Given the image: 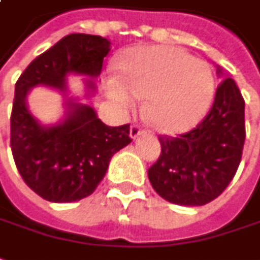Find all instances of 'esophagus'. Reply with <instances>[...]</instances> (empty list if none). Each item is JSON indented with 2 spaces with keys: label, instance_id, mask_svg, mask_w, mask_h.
Here are the masks:
<instances>
[{
  "label": "esophagus",
  "instance_id": "esophagus-1",
  "mask_svg": "<svg viewBox=\"0 0 260 260\" xmlns=\"http://www.w3.org/2000/svg\"><path fill=\"white\" fill-rule=\"evenodd\" d=\"M142 134H144V131L141 129L138 125H132V126H131L129 137L132 138V139H137V138L139 137V135H142Z\"/></svg>",
  "mask_w": 260,
  "mask_h": 260
}]
</instances>
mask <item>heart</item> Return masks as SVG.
Segmentation results:
<instances>
[{
	"label": "heart",
	"instance_id": "b5f03b06",
	"mask_svg": "<svg viewBox=\"0 0 260 260\" xmlns=\"http://www.w3.org/2000/svg\"><path fill=\"white\" fill-rule=\"evenodd\" d=\"M122 79L109 77L105 91L123 112L146 100L145 116L155 129L178 135L195 128L211 109L215 77L204 61L174 47H139L119 59Z\"/></svg>",
	"mask_w": 260,
	"mask_h": 260
}]
</instances>
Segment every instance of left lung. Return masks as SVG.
I'll return each instance as SVG.
<instances>
[{"instance_id": "8db88e82", "label": "left lung", "mask_w": 260, "mask_h": 260, "mask_svg": "<svg viewBox=\"0 0 260 260\" xmlns=\"http://www.w3.org/2000/svg\"><path fill=\"white\" fill-rule=\"evenodd\" d=\"M216 89L209 114L179 138L159 137L160 156L148 169L156 193L182 206H202L226 189L241 164L245 144V101L232 78Z\"/></svg>"}]
</instances>
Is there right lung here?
<instances>
[{"label": "right lung", "instance_id": "right-lung-1", "mask_svg": "<svg viewBox=\"0 0 260 260\" xmlns=\"http://www.w3.org/2000/svg\"><path fill=\"white\" fill-rule=\"evenodd\" d=\"M111 42L100 35L70 34L26 67L15 84L11 151L22 179L49 202L67 204L89 197L107 174L114 153L131 144L129 125L108 126L95 109L68 95V75L85 77V98L95 91ZM48 86L64 96L66 114L44 125L27 108L26 95Z\"/></svg>", "mask_w": 260, "mask_h": 260}]
</instances>
